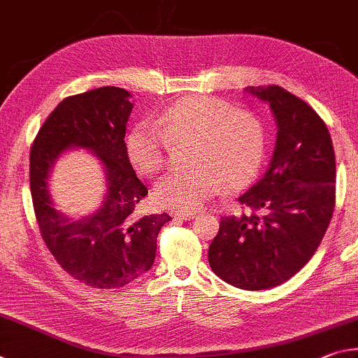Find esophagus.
<instances>
[{
    "label": "esophagus",
    "mask_w": 358,
    "mask_h": 358,
    "mask_svg": "<svg viewBox=\"0 0 358 358\" xmlns=\"http://www.w3.org/2000/svg\"><path fill=\"white\" fill-rule=\"evenodd\" d=\"M171 215L174 218H182V220H192L196 217V212H182V210H173Z\"/></svg>",
    "instance_id": "esophagus-1"
}]
</instances>
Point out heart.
<instances>
[{"label": "heart", "instance_id": "heart-1", "mask_svg": "<svg viewBox=\"0 0 358 358\" xmlns=\"http://www.w3.org/2000/svg\"><path fill=\"white\" fill-rule=\"evenodd\" d=\"M159 124L140 122L125 140L138 171L154 176L166 165L169 143H195L190 171H174L155 185L163 208L192 212L224 185L239 189L255 178L266 152V134L258 117L234 111L223 100L193 96L163 113Z\"/></svg>", "mask_w": 358, "mask_h": 358}]
</instances>
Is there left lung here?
<instances>
[{
  "instance_id": "8db88e82",
  "label": "left lung",
  "mask_w": 358,
  "mask_h": 358,
  "mask_svg": "<svg viewBox=\"0 0 358 358\" xmlns=\"http://www.w3.org/2000/svg\"><path fill=\"white\" fill-rule=\"evenodd\" d=\"M268 103L277 141L267 171L239 198L255 214L223 217L209 247L217 277L247 291L294 277L321 243L335 209V150L311 106L280 86H248Z\"/></svg>"
}]
</instances>
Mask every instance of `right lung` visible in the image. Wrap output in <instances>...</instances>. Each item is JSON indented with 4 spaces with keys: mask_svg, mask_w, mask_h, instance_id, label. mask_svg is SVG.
Instances as JSON below:
<instances>
[{
    "mask_svg": "<svg viewBox=\"0 0 358 358\" xmlns=\"http://www.w3.org/2000/svg\"><path fill=\"white\" fill-rule=\"evenodd\" d=\"M131 94L103 86L62 100L47 117L29 154V185L41 234L58 264L75 280L97 289H115L141 277L154 264L157 236L168 214L138 217L136 204L148 189L136 178L125 148ZM85 148L106 176V195L80 219L54 208L49 179L60 157Z\"/></svg>",
    "mask_w": 358,
    "mask_h": 358,
    "instance_id": "obj_1",
    "label": "right lung"
}]
</instances>
